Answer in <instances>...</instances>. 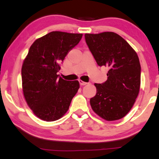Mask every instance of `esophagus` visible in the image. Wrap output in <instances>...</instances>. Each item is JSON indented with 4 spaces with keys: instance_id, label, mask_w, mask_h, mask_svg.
Listing matches in <instances>:
<instances>
[{
    "instance_id": "obj_1",
    "label": "esophagus",
    "mask_w": 159,
    "mask_h": 159,
    "mask_svg": "<svg viewBox=\"0 0 159 159\" xmlns=\"http://www.w3.org/2000/svg\"><path fill=\"white\" fill-rule=\"evenodd\" d=\"M79 84H80V85H85L87 84V83H86V82L83 81V80H79Z\"/></svg>"
}]
</instances>
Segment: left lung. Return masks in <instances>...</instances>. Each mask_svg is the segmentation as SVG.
<instances>
[{"mask_svg":"<svg viewBox=\"0 0 159 159\" xmlns=\"http://www.w3.org/2000/svg\"><path fill=\"white\" fill-rule=\"evenodd\" d=\"M86 44L99 66L108 67L107 80L95 84L92 109L107 121L122 119L130 111L140 89L141 66L134 49L112 32L85 34Z\"/></svg>","mask_w":159,"mask_h":159,"instance_id":"obj_1","label":"left lung"}]
</instances>
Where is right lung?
Masks as SVG:
<instances>
[{
	"instance_id": "obj_1",
	"label": "right lung",
	"mask_w": 159,
	"mask_h": 159,
	"mask_svg": "<svg viewBox=\"0 0 159 159\" xmlns=\"http://www.w3.org/2000/svg\"><path fill=\"white\" fill-rule=\"evenodd\" d=\"M82 36L54 31L36 39L30 47L21 70L22 91L29 107L39 119L57 120L69 110L79 82L64 80L57 73Z\"/></svg>"
}]
</instances>
